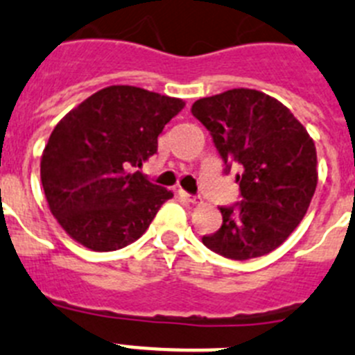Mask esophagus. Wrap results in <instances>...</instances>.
Here are the masks:
<instances>
[{
    "label": "esophagus",
    "mask_w": 355,
    "mask_h": 355,
    "mask_svg": "<svg viewBox=\"0 0 355 355\" xmlns=\"http://www.w3.org/2000/svg\"><path fill=\"white\" fill-rule=\"evenodd\" d=\"M180 196L184 198V200L189 201V203H198V196H193V194L185 193V191H182V189H180Z\"/></svg>",
    "instance_id": "esophagus-1"
}]
</instances>
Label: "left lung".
I'll return each instance as SVG.
<instances>
[{
  "label": "left lung",
  "instance_id": "8db88e82",
  "mask_svg": "<svg viewBox=\"0 0 355 355\" xmlns=\"http://www.w3.org/2000/svg\"><path fill=\"white\" fill-rule=\"evenodd\" d=\"M191 113L210 132L228 173L239 164L241 201L221 207L223 225L203 244L251 260L279 248L308 212L317 189V148L279 101L249 88L200 98Z\"/></svg>",
  "mask_w": 355,
  "mask_h": 355
}]
</instances>
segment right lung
Here are the masks:
<instances>
[{
  "instance_id": "1",
  "label": "right lung",
  "mask_w": 355,
  "mask_h": 355,
  "mask_svg": "<svg viewBox=\"0 0 355 355\" xmlns=\"http://www.w3.org/2000/svg\"><path fill=\"white\" fill-rule=\"evenodd\" d=\"M180 98L136 86H107L67 113L40 161L47 205L70 237L92 251L138 241L173 193L134 171L157 152Z\"/></svg>"
}]
</instances>
